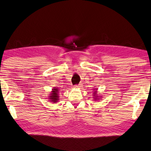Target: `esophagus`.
<instances>
[{"mask_svg": "<svg viewBox=\"0 0 151 151\" xmlns=\"http://www.w3.org/2000/svg\"><path fill=\"white\" fill-rule=\"evenodd\" d=\"M81 84H76V85H75V87H76V88H80V87H81L82 86H81Z\"/></svg>", "mask_w": 151, "mask_h": 151, "instance_id": "34e87169", "label": "esophagus"}]
</instances>
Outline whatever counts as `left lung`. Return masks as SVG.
Segmentation results:
<instances>
[{"label": "left lung", "instance_id": "8db88e82", "mask_svg": "<svg viewBox=\"0 0 151 151\" xmlns=\"http://www.w3.org/2000/svg\"><path fill=\"white\" fill-rule=\"evenodd\" d=\"M96 92H95V94H96ZM95 96V97H97L96 96Z\"/></svg>", "mask_w": 151, "mask_h": 151}]
</instances>
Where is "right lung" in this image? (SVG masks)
<instances>
[{
    "label": "right lung",
    "instance_id": "obj_1",
    "mask_svg": "<svg viewBox=\"0 0 151 151\" xmlns=\"http://www.w3.org/2000/svg\"><path fill=\"white\" fill-rule=\"evenodd\" d=\"M50 100H51V101H52L53 103H55L56 102H57L58 100V90L56 88H54L52 90V92L50 96Z\"/></svg>",
    "mask_w": 151,
    "mask_h": 151
}]
</instances>
